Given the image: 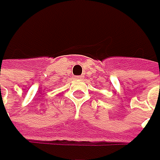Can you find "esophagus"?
Instances as JSON below:
<instances>
[{"label": "esophagus", "mask_w": 160, "mask_h": 160, "mask_svg": "<svg viewBox=\"0 0 160 160\" xmlns=\"http://www.w3.org/2000/svg\"><path fill=\"white\" fill-rule=\"evenodd\" d=\"M76 78H77L78 80H82V79L84 78V76H83V75H79V76H76Z\"/></svg>", "instance_id": "esophagus-1"}]
</instances>
